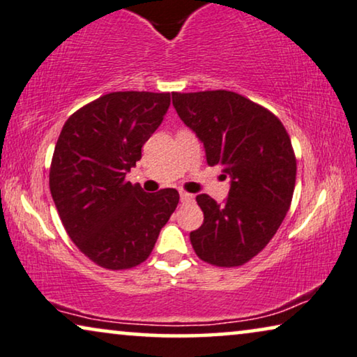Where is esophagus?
Masks as SVG:
<instances>
[{
    "mask_svg": "<svg viewBox=\"0 0 357 357\" xmlns=\"http://www.w3.org/2000/svg\"><path fill=\"white\" fill-rule=\"evenodd\" d=\"M179 197H181V202L183 204L184 202H191L192 199H194L192 194H189V192H181V194H179Z\"/></svg>",
    "mask_w": 357,
    "mask_h": 357,
    "instance_id": "34e87169",
    "label": "esophagus"
}]
</instances>
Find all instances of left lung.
I'll return each instance as SVG.
<instances>
[{"mask_svg": "<svg viewBox=\"0 0 357 357\" xmlns=\"http://www.w3.org/2000/svg\"><path fill=\"white\" fill-rule=\"evenodd\" d=\"M173 106L206 146L207 163L231 178L225 204L199 194L204 223L189 238L218 268H238L261 253L291 207L297 161L286 127L238 93H173Z\"/></svg>", "mask_w": 357, "mask_h": 357, "instance_id": "obj_1", "label": "left lung"}]
</instances>
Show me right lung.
Here are the masks:
<instances>
[{
    "label": "right lung",
    "mask_w": 357,
    "mask_h": 357,
    "mask_svg": "<svg viewBox=\"0 0 357 357\" xmlns=\"http://www.w3.org/2000/svg\"><path fill=\"white\" fill-rule=\"evenodd\" d=\"M169 101V93L104 94L71 114L56 140L52 199L71 241L104 269L144 263L178 207L176 189L149 194L126 179Z\"/></svg>",
    "instance_id": "add662e5"
}]
</instances>
